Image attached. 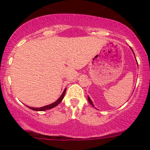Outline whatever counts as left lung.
I'll return each mask as SVG.
<instances>
[{
  "mask_svg": "<svg viewBox=\"0 0 150 150\" xmlns=\"http://www.w3.org/2000/svg\"><path fill=\"white\" fill-rule=\"evenodd\" d=\"M131 49H132V48H131ZM132 51H133V50H132ZM88 102H89V103H90V104H91V105L92 106V107H94L93 103H92V101H91V99H90L89 97H88Z\"/></svg>",
  "mask_w": 150,
  "mask_h": 150,
  "instance_id": "obj_1",
  "label": "left lung"
}]
</instances>
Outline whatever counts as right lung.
I'll return each instance as SVG.
<instances>
[{"mask_svg": "<svg viewBox=\"0 0 150 150\" xmlns=\"http://www.w3.org/2000/svg\"><path fill=\"white\" fill-rule=\"evenodd\" d=\"M65 91H66V88L64 90L63 93H62V95H61L60 98H59L56 101H55L54 103H52V104H49V105L44 106V107H39V108H35V107H28V108H30V110H35V111H44V110H46L52 109V108H53V107H56L58 104H60L61 101H62V99H63L64 96V95H65Z\"/></svg>", "mask_w": 150, "mask_h": 150, "instance_id": "1", "label": "right lung"}]
</instances>
